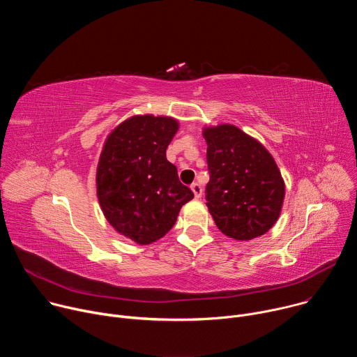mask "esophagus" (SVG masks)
I'll list each match as a JSON object with an SVG mask.
<instances>
[{
	"instance_id": "34e87169",
	"label": "esophagus",
	"mask_w": 357,
	"mask_h": 357,
	"mask_svg": "<svg viewBox=\"0 0 357 357\" xmlns=\"http://www.w3.org/2000/svg\"><path fill=\"white\" fill-rule=\"evenodd\" d=\"M190 189H192V192H193V195H195L196 199H199V197L202 196V193H203V189H202V186H200L197 182L192 183V185H190Z\"/></svg>"
}]
</instances>
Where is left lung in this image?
<instances>
[{"label": "left lung", "mask_w": 357, "mask_h": 357, "mask_svg": "<svg viewBox=\"0 0 357 357\" xmlns=\"http://www.w3.org/2000/svg\"><path fill=\"white\" fill-rule=\"evenodd\" d=\"M208 142L206 206L219 230L236 240L267 233L277 222L285 195L270 152L231 124L203 130Z\"/></svg>", "instance_id": "8db88e82"}]
</instances>
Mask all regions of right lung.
Instances as JSON below:
<instances>
[{
	"label": "right lung",
	"instance_id": "obj_1",
	"mask_svg": "<svg viewBox=\"0 0 357 357\" xmlns=\"http://www.w3.org/2000/svg\"><path fill=\"white\" fill-rule=\"evenodd\" d=\"M171 117L134 116L107 137L97 167V197L109 223L138 244L164 237L193 192L167 160L178 131Z\"/></svg>",
	"mask_w": 357,
	"mask_h": 357
}]
</instances>
